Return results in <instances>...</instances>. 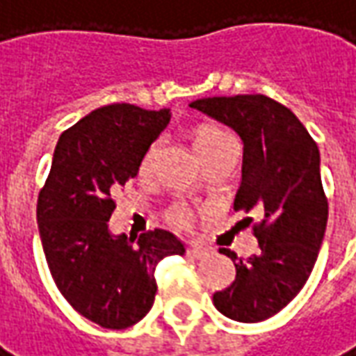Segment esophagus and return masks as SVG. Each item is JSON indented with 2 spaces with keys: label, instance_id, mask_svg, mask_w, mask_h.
I'll list each match as a JSON object with an SVG mask.
<instances>
[{
  "label": "esophagus",
  "instance_id": "obj_1",
  "mask_svg": "<svg viewBox=\"0 0 356 356\" xmlns=\"http://www.w3.org/2000/svg\"><path fill=\"white\" fill-rule=\"evenodd\" d=\"M186 254L194 257V259H204V257H208L211 255V248H206V246H191L186 250Z\"/></svg>",
  "mask_w": 356,
  "mask_h": 356
}]
</instances>
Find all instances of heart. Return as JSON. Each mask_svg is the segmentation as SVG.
<instances>
[{
  "instance_id": "1",
  "label": "heart",
  "mask_w": 356,
  "mask_h": 356,
  "mask_svg": "<svg viewBox=\"0 0 356 356\" xmlns=\"http://www.w3.org/2000/svg\"><path fill=\"white\" fill-rule=\"evenodd\" d=\"M232 140V137L223 129H219V127H200L196 135H194V150H196V154L200 156L202 160H206L209 154H213L216 150L223 147L225 143H229ZM158 154V143L154 145H150L145 156H143V162H140V170L148 171L150 170V165L154 163V158ZM170 219L179 227H188V225L193 223L194 213L193 209L186 208V206H175V208L170 211Z\"/></svg>"
}]
</instances>
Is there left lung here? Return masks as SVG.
<instances>
[{"label": "left lung", "mask_w": 356, "mask_h": 356, "mask_svg": "<svg viewBox=\"0 0 356 356\" xmlns=\"http://www.w3.org/2000/svg\"><path fill=\"white\" fill-rule=\"evenodd\" d=\"M191 106L238 133L244 156L234 209L261 216L257 254L238 259L219 250L234 261L236 278L213 293V305L232 321H267L298 296L318 257L328 221L321 152L298 116L265 95L206 97Z\"/></svg>", "instance_id": "8db88e82"}]
</instances>
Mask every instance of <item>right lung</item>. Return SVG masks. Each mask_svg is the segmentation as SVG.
I'll return each instance as SVG.
<instances>
[{"mask_svg": "<svg viewBox=\"0 0 356 356\" xmlns=\"http://www.w3.org/2000/svg\"><path fill=\"white\" fill-rule=\"evenodd\" d=\"M171 120L170 108L120 102L89 112L58 137L38 196V227L51 276L70 305L102 328H129L154 303L156 265L183 255L163 229L112 234V194L139 173L143 156Z\"/></svg>", "mask_w": 356, "mask_h": 356, "instance_id": "obj_1", "label": "right lung"}]
</instances>
